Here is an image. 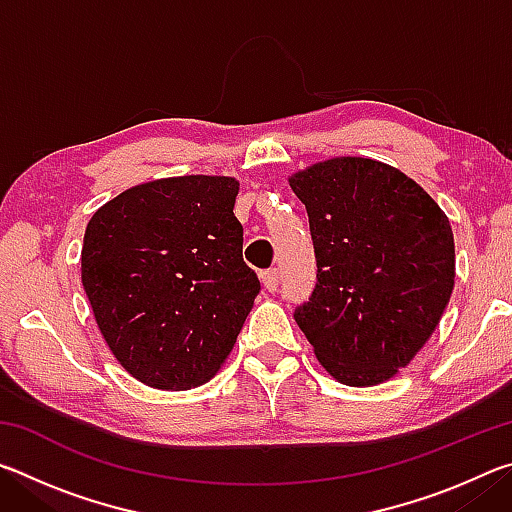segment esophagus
Wrapping results in <instances>:
<instances>
[{
    "mask_svg": "<svg viewBox=\"0 0 512 512\" xmlns=\"http://www.w3.org/2000/svg\"><path fill=\"white\" fill-rule=\"evenodd\" d=\"M259 277H262L264 289L271 291V293L277 289V284H280V273H277L275 268H268V271H264Z\"/></svg>",
    "mask_w": 512,
    "mask_h": 512,
    "instance_id": "esophagus-1",
    "label": "esophagus"
}]
</instances>
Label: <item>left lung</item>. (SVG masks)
I'll list each match as a JSON object with an SVG mask.
<instances>
[{
    "mask_svg": "<svg viewBox=\"0 0 512 512\" xmlns=\"http://www.w3.org/2000/svg\"><path fill=\"white\" fill-rule=\"evenodd\" d=\"M309 214L318 284L296 323L348 386L393 379L431 339L454 291V232L400 169L329 158L289 176Z\"/></svg>",
    "mask_w": 512,
    "mask_h": 512,
    "instance_id": "1",
    "label": "left lung"
}]
</instances>
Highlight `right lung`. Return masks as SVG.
<instances>
[{
    "mask_svg": "<svg viewBox=\"0 0 512 512\" xmlns=\"http://www.w3.org/2000/svg\"><path fill=\"white\" fill-rule=\"evenodd\" d=\"M239 180L176 176L135 185L85 228L81 282L121 368L158 391H189L228 359L255 305L235 216Z\"/></svg>",
    "mask_w": 512,
    "mask_h": 512,
    "instance_id": "obj_1",
    "label": "right lung"
}]
</instances>
